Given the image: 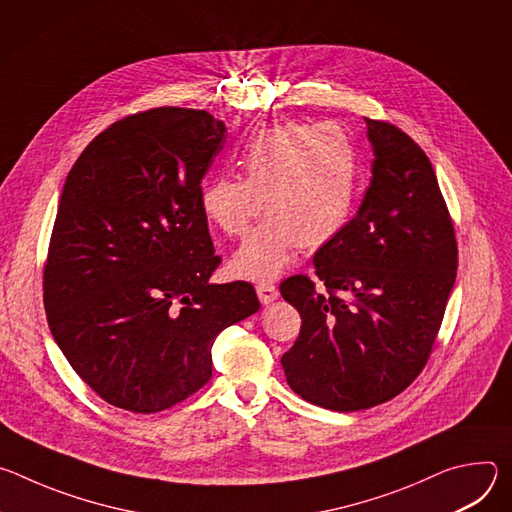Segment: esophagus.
Masks as SVG:
<instances>
[{
	"mask_svg": "<svg viewBox=\"0 0 512 512\" xmlns=\"http://www.w3.org/2000/svg\"><path fill=\"white\" fill-rule=\"evenodd\" d=\"M257 296H259L261 304H271L273 300H277L279 291H277V287H275L273 283L263 281V283H259V285H257Z\"/></svg>",
	"mask_w": 512,
	"mask_h": 512,
	"instance_id": "1",
	"label": "esophagus"
}]
</instances>
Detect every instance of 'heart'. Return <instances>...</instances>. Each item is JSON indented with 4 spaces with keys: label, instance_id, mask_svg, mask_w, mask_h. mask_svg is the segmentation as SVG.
I'll return each mask as SVG.
<instances>
[{
    "label": "heart",
    "instance_id": "obj_1",
    "mask_svg": "<svg viewBox=\"0 0 512 512\" xmlns=\"http://www.w3.org/2000/svg\"><path fill=\"white\" fill-rule=\"evenodd\" d=\"M241 178H206L198 200L206 221L227 237L257 227L233 257L249 279L275 277L296 245L320 249L350 223L358 190V152L338 123H281L253 135L239 158Z\"/></svg>",
    "mask_w": 512,
    "mask_h": 512
}]
</instances>
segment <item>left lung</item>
Masks as SVG:
<instances>
[{
    "label": "left lung",
    "instance_id": "obj_1",
    "mask_svg": "<svg viewBox=\"0 0 512 512\" xmlns=\"http://www.w3.org/2000/svg\"><path fill=\"white\" fill-rule=\"evenodd\" d=\"M367 121L373 178L356 216L314 255L316 277L281 281L302 316L283 356L289 387L332 411L403 393L423 371L458 269V243L433 166L397 125Z\"/></svg>",
    "mask_w": 512,
    "mask_h": 512
}]
</instances>
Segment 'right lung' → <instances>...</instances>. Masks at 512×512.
Returning a JSON list of instances; mask_svg holds the SVG:
<instances>
[{
    "label": "right lung",
    "instance_id": "right-lung-1",
    "mask_svg": "<svg viewBox=\"0 0 512 512\" xmlns=\"http://www.w3.org/2000/svg\"><path fill=\"white\" fill-rule=\"evenodd\" d=\"M227 127L156 107L101 131L66 176L44 263L50 332L107 403L170 409L212 377L218 332L259 310L247 281L214 285L200 182Z\"/></svg>",
    "mask_w": 512,
    "mask_h": 512
}]
</instances>
